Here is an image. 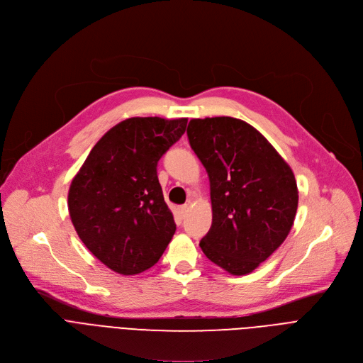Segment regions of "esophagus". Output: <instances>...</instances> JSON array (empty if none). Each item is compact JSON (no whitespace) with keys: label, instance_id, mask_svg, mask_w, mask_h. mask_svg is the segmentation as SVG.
I'll return each instance as SVG.
<instances>
[{"label":"esophagus","instance_id":"esophagus-1","mask_svg":"<svg viewBox=\"0 0 363 363\" xmlns=\"http://www.w3.org/2000/svg\"><path fill=\"white\" fill-rule=\"evenodd\" d=\"M187 211H189V205H180V206L177 208V212H179V216H180V218H184L186 213H187Z\"/></svg>","mask_w":363,"mask_h":363}]
</instances>
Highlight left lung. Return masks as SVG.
I'll list each match as a JSON object with an SVG mask.
<instances>
[{
	"mask_svg": "<svg viewBox=\"0 0 363 363\" xmlns=\"http://www.w3.org/2000/svg\"><path fill=\"white\" fill-rule=\"evenodd\" d=\"M191 150L211 184L212 225L201 240L205 256L231 274H247L288 237L298 187L288 162L244 121L191 119Z\"/></svg>",
	"mask_w": 363,
	"mask_h": 363,
	"instance_id": "8db88e82",
	"label": "left lung"
}]
</instances>
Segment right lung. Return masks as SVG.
Listing matches in <instances>:
<instances>
[{"label": "right lung", "mask_w": 363, "mask_h": 363, "mask_svg": "<svg viewBox=\"0 0 363 363\" xmlns=\"http://www.w3.org/2000/svg\"><path fill=\"white\" fill-rule=\"evenodd\" d=\"M187 119L130 118L93 147L68 191L74 228L108 269L138 274L152 267L176 233L157 164Z\"/></svg>", "instance_id": "obj_1"}]
</instances>
